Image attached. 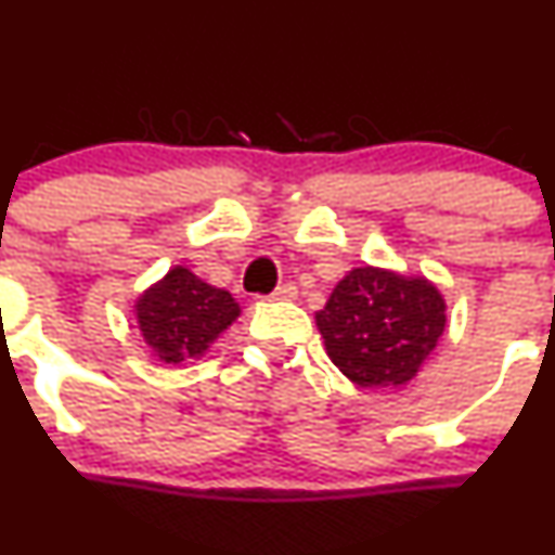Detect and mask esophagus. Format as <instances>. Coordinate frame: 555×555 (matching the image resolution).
<instances>
[{
	"label": "esophagus",
	"mask_w": 555,
	"mask_h": 555,
	"mask_svg": "<svg viewBox=\"0 0 555 555\" xmlns=\"http://www.w3.org/2000/svg\"><path fill=\"white\" fill-rule=\"evenodd\" d=\"M296 294H299V291H296L294 283H283V285H278L275 291H272L270 299H275V301H291V299H296Z\"/></svg>",
	"instance_id": "obj_1"
}]
</instances>
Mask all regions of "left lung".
<instances>
[{"instance_id": "1", "label": "left lung", "mask_w": 555, "mask_h": 555, "mask_svg": "<svg viewBox=\"0 0 555 555\" xmlns=\"http://www.w3.org/2000/svg\"><path fill=\"white\" fill-rule=\"evenodd\" d=\"M448 305L424 275L353 267L315 312L328 359L361 388L408 386L440 343Z\"/></svg>"}]
</instances>
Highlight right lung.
<instances>
[{"label":"right lung","instance_id":"add662e5","mask_svg":"<svg viewBox=\"0 0 555 555\" xmlns=\"http://www.w3.org/2000/svg\"><path fill=\"white\" fill-rule=\"evenodd\" d=\"M229 291L196 278L189 267H172L134 301L140 337L164 364L202 359L240 318Z\"/></svg>","mask_w":555,"mask_h":555}]
</instances>
